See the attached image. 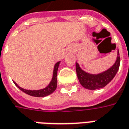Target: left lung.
Here are the masks:
<instances>
[{
  "label": "left lung",
  "mask_w": 129,
  "mask_h": 129,
  "mask_svg": "<svg viewBox=\"0 0 129 129\" xmlns=\"http://www.w3.org/2000/svg\"><path fill=\"white\" fill-rule=\"evenodd\" d=\"M75 63L77 77L82 86L89 90L99 89L106 86L115 77V75L117 73L120 64L119 50L117 52V57L114 65L107 71L101 73L90 74L86 73L82 70L77 62Z\"/></svg>",
  "instance_id": "8db88e82"
}]
</instances>
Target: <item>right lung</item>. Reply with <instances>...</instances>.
I'll return each mask as SVG.
<instances>
[{
  "mask_svg": "<svg viewBox=\"0 0 129 129\" xmlns=\"http://www.w3.org/2000/svg\"><path fill=\"white\" fill-rule=\"evenodd\" d=\"M60 62H57L54 67V71H53V76H52V79L50 82V83L48 84V86H46L45 88L42 89L40 90H28L23 89L18 85L15 82H14V84L17 86L18 88L22 91L23 92L26 93L28 95H30L31 96H35V97H45L51 94L54 92L56 89L57 86V79H56V76H57V71H58V66L60 64Z\"/></svg>",
  "mask_w": 129,
  "mask_h": 129,
  "instance_id": "obj_1",
  "label": "right lung"
}]
</instances>
